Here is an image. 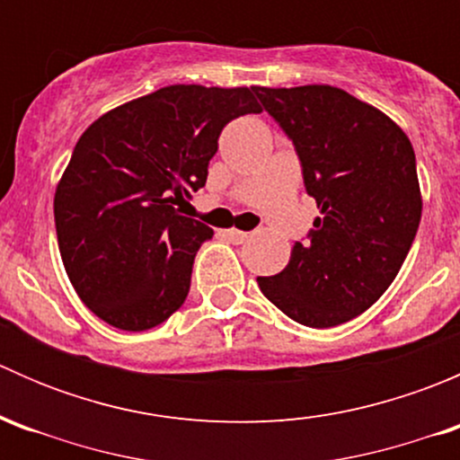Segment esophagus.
Returning a JSON list of instances; mask_svg holds the SVG:
<instances>
[{"instance_id":"1","label":"esophagus","mask_w":460,"mask_h":460,"mask_svg":"<svg viewBox=\"0 0 460 460\" xmlns=\"http://www.w3.org/2000/svg\"><path fill=\"white\" fill-rule=\"evenodd\" d=\"M225 235H226V238H229L234 244H243L244 240H249V234H244V231H238V229H226Z\"/></svg>"}]
</instances>
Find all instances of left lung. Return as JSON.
I'll list each match as a JSON object with an SVG mask.
<instances>
[{"mask_svg": "<svg viewBox=\"0 0 460 460\" xmlns=\"http://www.w3.org/2000/svg\"><path fill=\"white\" fill-rule=\"evenodd\" d=\"M291 137L305 189L320 208L309 240L258 287L307 327L347 323L387 291L416 238L423 211L410 137L367 102L329 84L253 86Z\"/></svg>", "mask_w": 460, "mask_h": 460, "instance_id": "8db88e82", "label": "left lung"}]
</instances>
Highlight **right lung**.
Returning a JSON list of instances; mask_svg holds the SVG:
<instances>
[{
	"mask_svg": "<svg viewBox=\"0 0 460 460\" xmlns=\"http://www.w3.org/2000/svg\"><path fill=\"white\" fill-rule=\"evenodd\" d=\"M260 111L253 88L173 84L82 133L53 211L68 280L97 318L144 332L182 307L213 229L175 204L204 187L222 128Z\"/></svg>",
	"mask_w": 460,
	"mask_h": 460,
	"instance_id": "right-lung-1",
	"label": "right lung"
}]
</instances>
